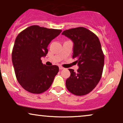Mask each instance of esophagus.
Wrapping results in <instances>:
<instances>
[{
  "label": "esophagus",
  "mask_w": 123,
  "mask_h": 123,
  "mask_svg": "<svg viewBox=\"0 0 123 123\" xmlns=\"http://www.w3.org/2000/svg\"><path fill=\"white\" fill-rule=\"evenodd\" d=\"M59 69H60V70H62V69H64V68L62 67V66H60V67H59Z\"/></svg>",
  "instance_id": "esophagus-1"
}]
</instances>
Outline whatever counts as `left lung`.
I'll list each match as a JSON object with an SVG mask.
<instances>
[{
	"mask_svg": "<svg viewBox=\"0 0 123 123\" xmlns=\"http://www.w3.org/2000/svg\"><path fill=\"white\" fill-rule=\"evenodd\" d=\"M62 35L73 41L72 58L79 66L77 72L69 69L70 76L66 87L73 94L82 96L88 94L98 84L104 66V54L101 43L95 33L84 27L64 31Z\"/></svg>",
	"mask_w": 123,
	"mask_h": 123,
	"instance_id": "left-lung-1",
	"label": "left lung"
}]
</instances>
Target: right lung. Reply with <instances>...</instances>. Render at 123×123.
<instances>
[{
	"instance_id": "add662e5",
	"label": "right lung",
	"mask_w": 123,
	"mask_h": 123,
	"mask_svg": "<svg viewBox=\"0 0 123 123\" xmlns=\"http://www.w3.org/2000/svg\"><path fill=\"white\" fill-rule=\"evenodd\" d=\"M61 32L60 29L32 25L17 36L12 51V62L17 79L26 91L41 94L51 86L59 68L43 64L41 58L46 55L48 45Z\"/></svg>"
}]
</instances>
